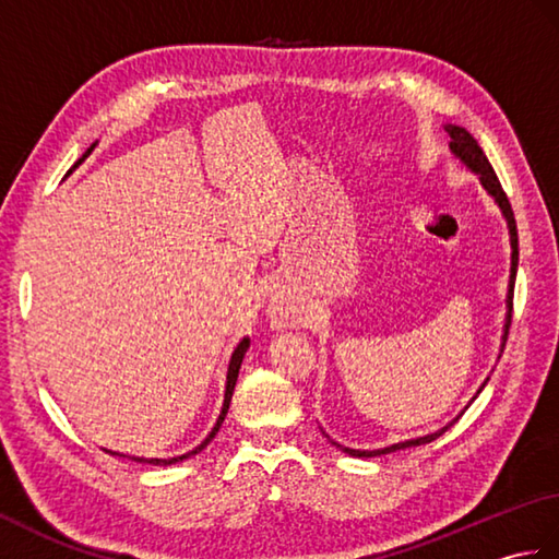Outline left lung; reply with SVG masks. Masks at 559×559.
I'll use <instances>...</instances> for the list:
<instances>
[{"instance_id": "8db88e82", "label": "left lung", "mask_w": 559, "mask_h": 559, "mask_svg": "<svg viewBox=\"0 0 559 559\" xmlns=\"http://www.w3.org/2000/svg\"><path fill=\"white\" fill-rule=\"evenodd\" d=\"M447 134L451 136L449 141V148L454 156L466 165V168H471L473 173H476L480 177V185L488 189V194L497 201V206L502 209L504 218H507V225H509V240H512V276H509V293H507V322H504V336H502V350H504V343H507V336H509V326H512V307H514V278H516V266H519V235H516V221H514V211H512V204H509V199L504 194V189L500 185V180H497V175L492 170L490 160L485 158L483 148L478 146V141L473 139L466 129L463 127H456V124H447ZM485 384H488V379H485ZM483 384V386H485ZM483 386L478 389V394L483 391ZM449 430V425L442 427V430H437L432 435L427 437H418V439H408V442H399V444H391V447H384V449H374V451H358V449H348V447H341L346 454L350 456H382V454H391V451H399V449H408V447H420V444H427L432 442V439L442 437L444 432Z\"/></svg>"}]
</instances>
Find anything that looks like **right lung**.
<instances>
[{
  "label": "right lung",
  "mask_w": 559,
  "mask_h": 559,
  "mask_svg": "<svg viewBox=\"0 0 559 559\" xmlns=\"http://www.w3.org/2000/svg\"><path fill=\"white\" fill-rule=\"evenodd\" d=\"M93 146H96V144H93ZM93 146H91V148H93ZM91 148L86 151V156H88V153H91ZM86 156H83V158H86ZM83 158H81V160H83ZM81 160H79V163H81ZM247 348H249V341H247V338H242L240 343H237V348H235L233 358H230V365H228V384H225V399H223V408H221V415H218L216 425H213V430L209 432V437L204 439V442H201L197 449L187 451V454H182V456H175V459H134V461H139V463H153V466H170V463L185 461V459H189V456L199 454L201 449H206V447H209V442H211V439L216 437V432L221 430V425H223V420H225V413H228V408H230V399H233V391H235V382H237V374H240V365H242V358H245ZM115 456H124V454H115Z\"/></svg>",
  "instance_id": "1"
}]
</instances>
